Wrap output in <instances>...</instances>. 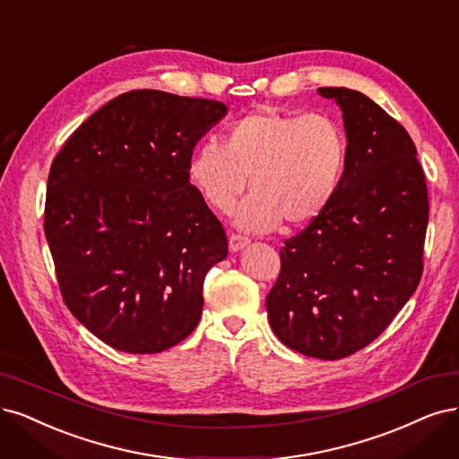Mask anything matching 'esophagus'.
Instances as JSON below:
<instances>
[{
  "label": "esophagus",
  "mask_w": 459,
  "mask_h": 459,
  "mask_svg": "<svg viewBox=\"0 0 459 459\" xmlns=\"http://www.w3.org/2000/svg\"><path fill=\"white\" fill-rule=\"evenodd\" d=\"M248 243H250V241L247 239V237H243V235H237V233H231V235H230V250H231V252L243 250Z\"/></svg>",
  "instance_id": "obj_1"
}]
</instances>
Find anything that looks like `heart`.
<instances>
[{
  "instance_id": "heart-1",
  "label": "heart",
  "mask_w": 459,
  "mask_h": 459,
  "mask_svg": "<svg viewBox=\"0 0 459 459\" xmlns=\"http://www.w3.org/2000/svg\"><path fill=\"white\" fill-rule=\"evenodd\" d=\"M347 142L326 114L287 116L258 109L237 119L226 144L207 138L187 157V180L203 201L230 212L247 189L252 195L235 214L245 231H273L282 220L302 226L334 199L345 169Z\"/></svg>"
}]
</instances>
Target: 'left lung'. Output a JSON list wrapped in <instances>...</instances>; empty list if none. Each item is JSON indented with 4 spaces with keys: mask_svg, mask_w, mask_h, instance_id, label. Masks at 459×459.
<instances>
[{
    "mask_svg": "<svg viewBox=\"0 0 459 459\" xmlns=\"http://www.w3.org/2000/svg\"><path fill=\"white\" fill-rule=\"evenodd\" d=\"M317 92L342 109L345 169L328 207L284 241L265 307L284 345L334 360L374 342L416 292L429 203L401 123L359 91Z\"/></svg>",
    "mask_w": 459,
    "mask_h": 459,
    "instance_id": "8db88e82",
    "label": "left lung"
}]
</instances>
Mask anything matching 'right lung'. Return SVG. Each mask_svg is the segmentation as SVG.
Wrapping results in <instances>:
<instances>
[{
    "mask_svg": "<svg viewBox=\"0 0 459 459\" xmlns=\"http://www.w3.org/2000/svg\"><path fill=\"white\" fill-rule=\"evenodd\" d=\"M222 102L131 91L97 109L51 165L45 237L74 317L114 350L152 355L192 334L228 237L187 180Z\"/></svg>",
    "mask_w": 459,
    "mask_h": 459,
    "instance_id": "obj_1",
    "label": "right lung"
}]
</instances>
